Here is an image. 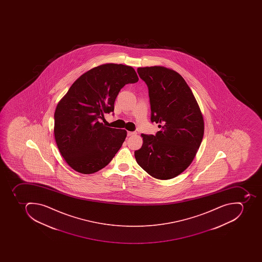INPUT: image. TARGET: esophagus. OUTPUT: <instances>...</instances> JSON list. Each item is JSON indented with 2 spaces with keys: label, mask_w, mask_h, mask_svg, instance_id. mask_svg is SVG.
<instances>
[{
  "label": "esophagus",
  "mask_w": 262,
  "mask_h": 262,
  "mask_svg": "<svg viewBox=\"0 0 262 262\" xmlns=\"http://www.w3.org/2000/svg\"><path fill=\"white\" fill-rule=\"evenodd\" d=\"M136 134V132H130V131H128V133H127V134H128V136H133V135H134V134Z\"/></svg>",
  "instance_id": "obj_1"
}]
</instances>
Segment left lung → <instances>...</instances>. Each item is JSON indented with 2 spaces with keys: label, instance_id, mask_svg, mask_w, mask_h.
I'll use <instances>...</instances> for the list:
<instances>
[{
  "label": "left lung",
  "instance_id": "obj_1",
  "mask_svg": "<svg viewBox=\"0 0 262 262\" xmlns=\"http://www.w3.org/2000/svg\"><path fill=\"white\" fill-rule=\"evenodd\" d=\"M148 86L156 135L142 134L134 156L138 165L157 180H170L193 161L204 135V120L196 98L179 73L163 66L138 68Z\"/></svg>",
  "mask_w": 262,
  "mask_h": 262
}]
</instances>
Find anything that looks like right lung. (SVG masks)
<instances>
[{"label":"right lung","mask_w":262,"mask_h":262,"mask_svg":"<svg viewBox=\"0 0 262 262\" xmlns=\"http://www.w3.org/2000/svg\"><path fill=\"white\" fill-rule=\"evenodd\" d=\"M131 66L101 64L82 74L56 105L54 135L66 163L78 173H93L112 161L127 136L101 123L114 112L120 89L138 82Z\"/></svg>","instance_id":"obj_1"}]
</instances>
